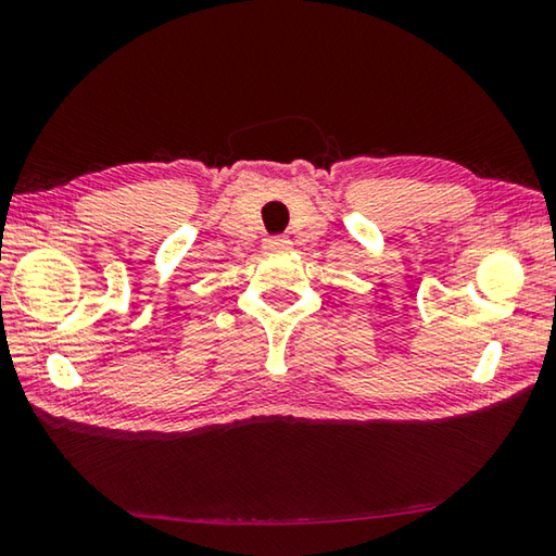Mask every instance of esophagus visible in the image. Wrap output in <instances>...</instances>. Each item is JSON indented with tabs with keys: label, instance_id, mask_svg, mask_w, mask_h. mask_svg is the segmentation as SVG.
Here are the masks:
<instances>
[{
	"label": "esophagus",
	"instance_id": "obj_1",
	"mask_svg": "<svg viewBox=\"0 0 556 556\" xmlns=\"http://www.w3.org/2000/svg\"><path fill=\"white\" fill-rule=\"evenodd\" d=\"M267 252H287L291 248V240L285 238V235H271V238H265V244H262Z\"/></svg>",
	"mask_w": 556,
	"mask_h": 556
}]
</instances>
